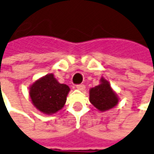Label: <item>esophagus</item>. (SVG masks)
Segmentation results:
<instances>
[{
	"label": "esophagus",
	"instance_id": "1",
	"mask_svg": "<svg viewBox=\"0 0 154 154\" xmlns=\"http://www.w3.org/2000/svg\"><path fill=\"white\" fill-rule=\"evenodd\" d=\"M76 88H77V89H79V90H83L85 88V86H84V84H77Z\"/></svg>",
	"mask_w": 154,
	"mask_h": 154
}]
</instances>
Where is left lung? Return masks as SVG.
Listing matches in <instances>:
<instances>
[{"mask_svg":"<svg viewBox=\"0 0 154 154\" xmlns=\"http://www.w3.org/2000/svg\"><path fill=\"white\" fill-rule=\"evenodd\" d=\"M100 82L101 83L99 85L91 88L89 98L94 107L99 110L104 111L115 107L118 103V98L105 79L101 78Z\"/></svg>","mask_w":154,"mask_h":154,"instance_id":"8db88e82","label":"left lung"}]
</instances>
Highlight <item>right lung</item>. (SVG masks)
Segmentation results:
<instances>
[{
  "instance_id": "obj_1",
  "label": "right lung",
  "mask_w": 154,
  "mask_h": 154,
  "mask_svg": "<svg viewBox=\"0 0 154 154\" xmlns=\"http://www.w3.org/2000/svg\"><path fill=\"white\" fill-rule=\"evenodd\" d=\"M69 91L68 86L59 83L53 74H49L30 87L29 95L38 110L51 115L62 109Z\"/></svg>"
}]
</instances>
